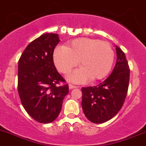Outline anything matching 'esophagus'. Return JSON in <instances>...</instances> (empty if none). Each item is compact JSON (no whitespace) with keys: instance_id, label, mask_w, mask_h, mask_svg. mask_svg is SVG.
Returning <instances> with one entry per match:
<instances>
[{"instance_id":"esophagus-1","label":"esophagus","mask_w":146,"mask_h":146,"mask_svg":"<svg viewBox=\"0 0 146 146\" xmlns=\"http://www.w3.org/2000/svg\"><path fill=\"white\" fill-rule=\"evenodd\" d=\"M79 88L78 86H73V85L70 84L69 85V88L70 89H73V88Z\"/></svg>"}]
</instances>
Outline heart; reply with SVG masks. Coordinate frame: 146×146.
<instances>
[{
	"instance_id": "b5f03b06",
	"label": "heart",
	"mask_w": 146,
	"mask_h": 146,
	"mask_svg": "<svg viewBox=\"0 0 146 146\" xmlns=\"http://www.w3.org/2000/svg\"><path fill=\"white\" fill-rule=\"evenodd\" d=\"M53 60L58 70L65 75L70 73L79 63L81 68L73 72L69 80L83 83L90 78L100 80L108 74L113 63L114 51L108 42L81 38L69 42L66 48H56Z\"/></svg>"
}]
</instances>
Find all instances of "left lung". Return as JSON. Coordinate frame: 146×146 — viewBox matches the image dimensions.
Wrapping results in <instances>:
<instances>
[{
  "label": "left lung",
  "instance_id": "8db88e82",
  "mask_svg": "<svg viewBox=\"0 0 146 146\" xmlns=\"http://www.w3.org/2000/svg\"><path fill=\"white\" fill-rule=\"evenodd\" d=\"M117 60L111 74L96 86L82 88V108L86 118L102 123L121 110L128 93L130 69L125 53L115 46Z\"/></svg>",
  "mask_w": 146,
  "mask_h": 146
}]
</instances>
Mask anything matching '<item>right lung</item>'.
<instances>
[{
    "instance_id": "obj_1",
    "label": "right lung",
    "mask_w": 146,
    "mask_h": 146,
    "mask_svg": "<svg viewBox=\"0 0 146 146\" xmlns=\"http://www.w3.org/2000/svg\"><path fill=\"white\" fill-rule=\"evenodd\" d=\"M60 42L58 34L45 33L31 42L18 60V90L23 106L34 120L53 122L58 116L68 84L53 63V51Z\"/></svg>"
}]
</instances>
